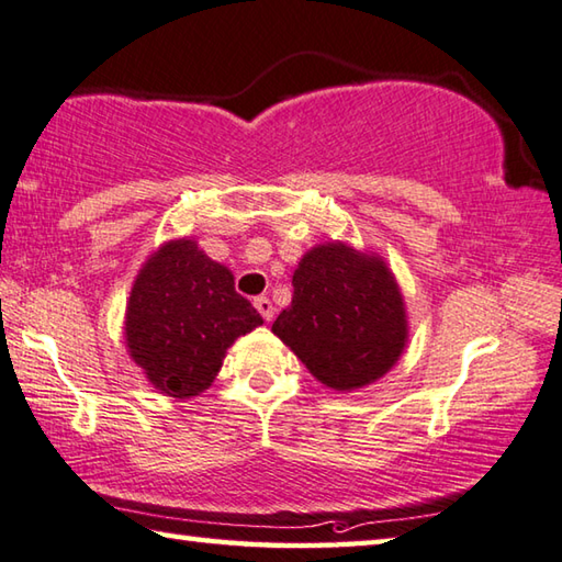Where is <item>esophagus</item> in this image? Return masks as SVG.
Listing matches in <instances>:
<instances>
[{
	"instance_id": "34e87169",
	"label": "esophagus",
	"mask_w": 562,
	"mask_h": 562,
	"mask_svg": "<svg viewBox=\"0 0 562 562\" xmlns=\"http://www.w3.org/2000/svg\"><path fill=\"white\" fill-rule=\"evenodd\" d=\"M254 308L261 313L263 321H271V318H273V303H271L269 299H266V296L254 299Z\"/></svg>"
}]
</instances>
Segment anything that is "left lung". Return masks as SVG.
Segmentation results:
<instances>
[{
  "label": "left lung",
  "instance_id": "8db88e82",
  "mask_svg": "<svg viewBox=\"0 0 562 562\" xmlns=\"http://www.w3.org/2000/svg\"><path fill=\"white\" fill-rule=\"evenodd\" d=\"M291 283V306L271 330L318 382L352 392L397 366L409 340L407 306L380 254L348 241L316 244Z\"/></svg>",
  "mask_w": 562,
  "mask_h": 562
}]
</instances>
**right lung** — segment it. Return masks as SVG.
<instances>
[{"label":"right lung","instance_id":"obj_1","mask_svg":"<svg viewBox=\"0 0 562 562\" xmlns=\"http://www.w3.org/2000/svg\"><path fill=\"white\" fill-rule=\"evenodd\" d=\"M263 318L234 291V273L206 256L192 236L157 246L127 296V356L165 397L202 395L236 338Z\"/></svg>","mask_w":562,"mask_h":562}]
</instances>
